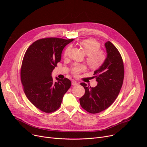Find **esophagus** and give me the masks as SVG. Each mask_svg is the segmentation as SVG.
<instances>
[{
    "label": "esophagus",
    "mask_w": 147,
    "mask_h": 147,
    "mask_svg": "<svg viewBox=\"0 0 147 147\" xmlns=\"http://www.w3.org/2000/svg\"><path fill=\"white\" fill-rule=\"evenodd\" d=\"M71 83H72V85L73 86H76V85L78 84V82L77 81H76L75 80H73Z\"/></svg>",
    "instance_id": "34e87169"
}]
</instances>
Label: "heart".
<instances>
[{"label": "heart", "mask_w": 147, "mask_h": 147, "mask_svg": "<svg viewBox=\"0 0 147 147\" xmlns=\"http://www.w3.org/2000/svg\"><path fill=\"white\" fill-rule=\"evenodd\" d=\"M80 45L84 49L87 54V61L90 67L98 69L100 67L106 59V55L103 51L100 49V45L99 42L94 38H89L80 42ZM71 48L69 46L64 53L65 57L67 56ZM86 66L81 63H74L72 65L71 71L73 75L77 76L81 72L86 70Z\"/></svg>", "instance_id": "heart-1"}]
</instances>
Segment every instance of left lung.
Here are the masks:
<instances>
[{"label":"left lung","instance_id":"left-lung-1","mask_svg":"<svg viewBox=\"0 0 147 147\" xmlns=\"http://www.w3.org/2000/svg\"><path fill=\"white\" fill-rule=\"evenodd\" d=\"M107 57L104 63L94 71L98 84L95 87L80 84L85 94L80 98L81 107L89 113H99L109 108L117 97L124 74L122 57L117 49L110 41L105 44Z\"/></svg>","mask_w":147,"mask_h":147}]
</instances>
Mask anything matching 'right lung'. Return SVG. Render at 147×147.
<instances>
[{"label":"right lung","mask_w":147,"mask_h":147,"mask_svg":"<svg viewBox=\"0 0 147 147\" xmlns=\"http://www.w3.org/2000/svg\"><path fill=\"white\" fill-rule=\"evenodd\" d=\"M74 39L46 38L38 39L27 49L21 68L24 91L34 105L45 113L57 110L71 82L67 78L54 82L52 72L61 60L63 48Z\"/></svg>","instance_id":"right-lung-1"}]
</instances>
